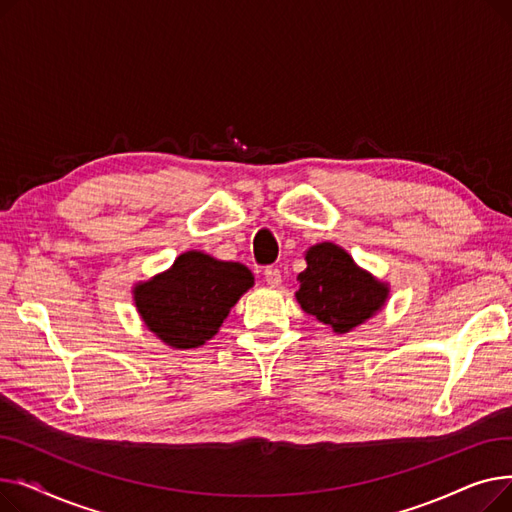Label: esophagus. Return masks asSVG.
<instances>
[{
    "mask_svg": "<svg viewBox=\"0 0 512 512\" xmlns=\"http://www.w3.org/2000/svg\"><path fill=\"white\" fill-rule=\"evenodd\" d=\"M263 278H265L267 284L274 286V288L282 284V274H280L278 267H267V270L263 272Z\"/></svg>",
    "mask_w": 512,
    "mask_h": 512,
    "instance_id": "1",
    "label": "esophagus"
}]
</instances>
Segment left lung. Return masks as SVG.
I'll use <instances>...</instances> for the list:
<instances>
[{"label": "left lung", "instance_id": "obj_1", "mask_svg": "<svg viewBox=\"0 0 512 512\" xmlns=\"http://www.w3.org/2000/svg\"><path fill=\"white\" fill-rule=\"evenodd\" d=\"M305 261L294 297L305 313L315 315L336 334H348L384 309L390 284L363 270L334 242L309 247Z\"/></svg>", "mask_w": 512, "mask_h": 512}]
</instances>
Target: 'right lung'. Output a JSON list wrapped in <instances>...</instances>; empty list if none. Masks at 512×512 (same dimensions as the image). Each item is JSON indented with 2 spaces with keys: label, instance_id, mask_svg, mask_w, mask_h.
<instances>
[{
  "label": "right lung",
  "instance_id": "right-lung-1",
  "mask_svg": "<svg viewBox=\"0 0 512 512\" xmlns=\"http://www.w3.org/2000/svg\"><path fill=\"white\" fill-rule=\"evenodd\" d=\"M255 278L247 265L201 251L176 257L170 270L134 284L132 301L143 324L176 351L211 340Z\"/></svg>",
  "mask_w": 512,
  "mask_h": 512
}]
</instances>
